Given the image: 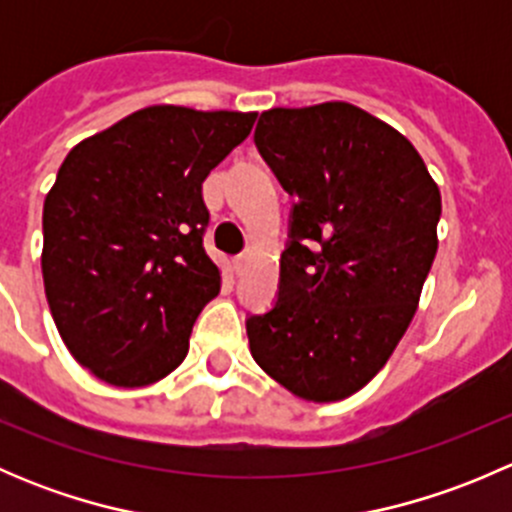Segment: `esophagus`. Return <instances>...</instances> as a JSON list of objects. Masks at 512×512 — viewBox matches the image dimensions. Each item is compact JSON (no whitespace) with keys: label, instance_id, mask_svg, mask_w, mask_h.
<instances>
[{"label":"esophagus","instance_id":"esophagus-1","mask_svg":"<svg viewBox=\"0 0 512 512\" xmlns=\"http://www.w3.org/2000/svg\"><path fill=\"white\" fill-rule=\"evenodd\" d=\"M232 265H235L237 275H245L247 267H250V255H247V252H242V255L235 257V262H232Z\"/></svg>","mask_w":512,"mask_h":512}]
</instances>
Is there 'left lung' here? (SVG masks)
<instances>
[{"mask_svg":"<svg viewBox=\"0 0 512 512\" xmlns=\"http://www.w3.org/2000/svg\"><path fill=\"white\" fill-rule=\"evenodd\" d=\"M255 143L294 208L275 307L247 319L252 359L299 399L342 401L414 319L441 190L409 138L347 101L270 108Z\"/></svg>","mask_w":512,"mask_h":512,"instance_id":"1","label":"left lung"}]
</instances>
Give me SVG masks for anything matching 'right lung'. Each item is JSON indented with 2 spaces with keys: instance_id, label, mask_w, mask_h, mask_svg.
<instances>
[{
  "instance_id": "1",
  "label": "right lung",
  "mask_w": 512,
  "mask_h": 512,
  "mask_svg": "<svg viewBox=\"0 0 512 512\" xmlns=\"http://www.w3.org/2000/svg\"><path fill=\"white\" fill-rule=\"evenodd\" d=\"M257 113L148 106L84 138L44 200L41 275L66 349L111 386L156 384L220 292L203 180Z\"/></svg>"
}]
</instances>
